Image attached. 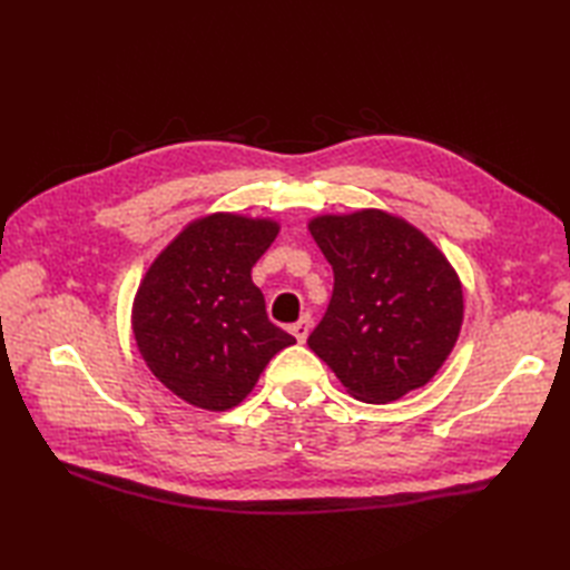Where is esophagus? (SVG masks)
<instances>
[{
    "instance_id": "obj_1",
    "label": "esophagus",
    "mask_w": 570,
    "mask_h": 570,
    "mask_svg": "<svg viewBox=\"0 0 570 570\" xmlns=\"http://www.w3.org/2000/svg\"><path fill=\"white\" fill-rule=\"evenodd\" d=\"M311 325H313L311 316H304V318L296 321V323L292 325V333H294V337H296L298 343H306V337H308V333H311Z\"/></svg>"
}]
</instances>
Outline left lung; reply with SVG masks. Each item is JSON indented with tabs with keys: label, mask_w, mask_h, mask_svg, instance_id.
Masks as SVG:
<instances>
[{
	"label": "left lung",
	"mask_w": 570,
	"mask_h": 570,
	"mask_svg": "<svg viewBox=\"0 0 570 570\" xmlns=\"http://www.w3.org/2000/svg\"><path fill=\"white\" fill-rule=\"evenodd\" d=\"M333 266V296L308 345L360 402L386 404L426 384L463 323L453 266L416 227L382 210L308 225Z\"/></svg>",
	"instance_id": "8db88e82"
}]
</instances>
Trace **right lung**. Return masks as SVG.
Masks as SVG:
<instances>
[{"instance_id":"add662e5","label":"right lung","mask_w":570,"mask_h":570,"mask_svg":"<svg viewBox=\"0 0 570 570\" xmlns=\"http://www.w3.org/2000/svg\"><path fill=\"white\" fill-rule=\"evenodd\" d=\"M278 233L272 220L217 213L190 223L144 276L135 337L154 377L188 404L237 406L278 350L296 343L266 316L252 266Z\"/></svg>"}]
</instances>
